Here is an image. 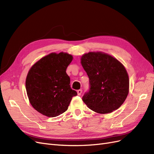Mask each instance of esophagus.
Here are the masks:
<instances>
[{"label": "esophagus", "instance_id": "34e87169", "mask_svg": "<svg viewBox=\"0 0 154 154\" xmlns=\"http://www.w3.org/2000/svg\"><path fill=\"white\" fill-rule=\"evenodd\" d=\"M77 93H78V95L80 96V95L82 94V89L78 90V91H77Z\"/></svg>", "mask_w": 154, "mask_h": 154}]
</instances>
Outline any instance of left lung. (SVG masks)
I'll list each match as a JSON object with an SVG mask.
<instances>
[{
    "label": "left lung",
    "mask_w": 154,
    "mask_h": 154,
    "mask_svg": "<svg viewBox=\"0 0 154 154\" xmlns=\"http://www.w3.org/2000/svg\"><path fill=\"white\" fill-rule=\"evenodd\" d=\"M81 63L89 78V89L82 97L88 108L100 114L119 108L129 91V78L123 64L101 52L83 54Z\"/></svg>",
    "instance_id": "left-lung-1"
}]
</instances>
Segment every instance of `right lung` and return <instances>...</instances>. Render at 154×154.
<instances>
[{
    "mask_svg": "<svg viewBox=\"0 0 154 154\" xmlns=\"http://www.w3.org/2000/svg\"><path fill=\"white\" fill-rule=\"evenodd\" d=\"M72 60L66 53H51L31 67L26 88L33 108L48 117H57L66 112L72 97L77 95L70 85L66 69Z\"/></svg>",
    "mask_w": 154,
    "mask_h": 154,
    "instance_id": "1",
    "label": "right lung"
}]
</instances>
